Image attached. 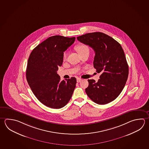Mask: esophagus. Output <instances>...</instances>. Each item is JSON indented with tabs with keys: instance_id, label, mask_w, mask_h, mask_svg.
Segmentation results:
<instances>
[{
	"instance_id": "34e87169",
	"label": "esophagus",
	"mask_w": 149,
	"mask_h": 149,
	"mask_svg": "<svg viewBox=\"0 0 149 149\" xmlns=\"http://www.w3.org/2000/svg\"><path fill=\"white\" fill-rule=\"evenodd\" d=\"M76 80H77V82H80V81H81V79H80V78H77V79H76Z\"/></svg>"
}]
</instances>
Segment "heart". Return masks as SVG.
Masks as SVG:
<instances>
[{
    "instance_id": "heart-1",
    "label": "heart",
    "mask_w": 149,
    "mask_h": 149,
    "mask_svg": "<svg viewBox=\"0 0 149 149\" xmlns=\"http://www.w3.org/2000/svg\"><path fill=\"white\" fill-rule=\"evenodd\" d=\"M76 50L79 54L84 53L85 52H89L88 47L86 45H84V44H81V45L77 46L76 47ZM66 57H67V53L65 52L63 54V59L65 60L66 59Z\"/></svg>"
}]
</instances>
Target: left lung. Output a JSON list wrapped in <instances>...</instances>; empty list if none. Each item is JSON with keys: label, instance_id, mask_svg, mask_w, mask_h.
Returning a JSON list of instances; mask_svg holds the SVG:
<instances>
[{"label": "left lung", "instance_id": "obj_1", "mask_svg": "<svg viewBox=\"0 0 149 149\" xmlns=\"http://www.w3.org/2000/svg\"><path fill=\"white\" fill-rule=\"evenodd\" d=\"M77 39L94 49V67L97 73H101L97 82L88 79V86L85 89L87 95L100 105L114 101L122 91L129 75V66L121 45L101 32L87 33Z\"/></svg>", "mask_w": 149, "mask_h": 149}]
</instances>
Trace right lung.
<instances>
[{
  "label": "right lung",
  "mask_w": 149,
  "mask_h": 149,
  "mask_svg": "<svg viewBox=\"0 0 149 149\" xmlns=\"http://www.w3.org/2000/svg\"><path fill=\"white\" fill-rule=\"evenodd\" d=\"M75 40L60 35L50 37L37 46L28 58L27 81L37 98L46 107L61 109L73 95L76 78L61 81L57 70L63 64L64 52Z\"/></svg>",
  "instance_id": "obj_1"
}]
</instances>
